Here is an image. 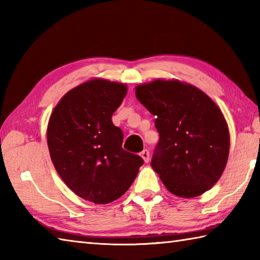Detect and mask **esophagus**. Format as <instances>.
Instances as JSON below:
<instances>
[{"instance_id": "1", "label": "esophagus", "mask_w": 260, "mask_h": 260, "mask_svg": "<svg viewBox=\"0 0 260 260\" xmlns=\"http://www.w3.org/2000/svg\"><path fill=\"white\" fill-rule=\"evenodd\" d=\"M141 156L143 159H144L145 163L150 161V152H148L147 150H144L143 152H141Z\"/></svg>"}]
</instances>
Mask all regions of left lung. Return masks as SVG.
<instances>
[{
    "instance_id": "obj_1",
    "label": "left lung",
    "mask_w": 260,
    "mask_h": 260,
    "mask_svg": "<svg viewBox=\"0 0 260 260\" xmlns=\"http://www.w3.org/2000/svg\"><path fill=\"white\" fill-rule=\"evenodd\" d=\"M135 95L155 116L159 142L151 165L165 187L186 199L211 189L223 173L230 148L228 124L218 105L178 79L139 85Z\"/></svg>"
}]
</instances>
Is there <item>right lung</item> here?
Listing matches in <instances>:
<instances>
[{
    "mask_svg": "<svg viewBox=\"0 0 260 260\" xmlns=\"http://www.w3.org/2000/svg\"><path fill=\"white\" fill-rule=\"evenodd\" d=\"M126 93L125 84L92 78L66 93L49 118L47 142L58 174L96 204L119 199L144 163L123 150V132L112 121Z\"/></svg>",
    "mask_w": 260,
    "mask_h": 260,
    "instance_id": "add662e5",
    "label": "right lung"
}]
</instances>
